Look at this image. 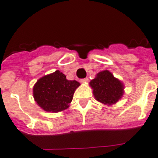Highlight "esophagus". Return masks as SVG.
<instances>
[{"mask_svg": "<svg viewBox=\"0 0 158 158\" xmlns=\"http://www.w3.org/2000/svg\"><path fill=\"white\" fill-rule=\"evenodd\" d=\"M81 82L82 83H87V82H88V78H84V79H82Z\"/></svg>", "mask_w": 158, "mask_h": 158, "instance_id": "34e87169", "label": "esophagus"}]
</instances>
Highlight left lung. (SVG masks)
<instances>
[{
  "label": "left lung",
  "instance_id": "left-lung-1",
  "mask_svg": "<svg viewBox=\"0 0 158 158\" xmlns=\"http://www.w3.org/2000/svg\"><path fill=\"white\" fill-rule=\"evenodd\" d=\"M96 100L105 104H112L118 101L124 93V86L108 71L98 73L90 82Z\"/></svg>",
  "mask_w": 158,
  "mask_h": 158
}]
</instances>
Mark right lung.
Returning <instances> with one entry per match:
<instances>
[{
	"label": "right lung",
	"instance_id": "right-lung-1",
	"mask_svg": "<svg viewBox=\"0 0 158 158\" xmlns=\"http://www.w3.org/2000/svg\"><path fill=\"white\" fill-rule=\"evenodd\" d=\"M79 85V82L67 80L64 74L56 71L37 81L34 87V99L46 112H61L68 108Z\"/></svg>",
	"mask_w": 158,
	"mask_h": 158
}]
</instances>
